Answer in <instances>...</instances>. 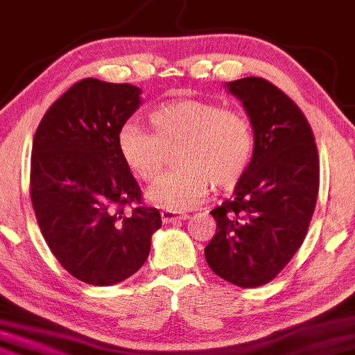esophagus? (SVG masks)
<instances>
[{"label": "esophagus", "instance_id": "34e87169", "mask_svg": "<svg viewBox=\"0 0 355 355\" xmlns=\"http://www.w3.org/2000/svg\"><path fill=\"white\" fill-rule=\"evenodd\" d=\"M187 218H189V214H185V212L170 211V209L162 211V221L165 223V225H170V223H177V221H184V219H187Z\"/></svg>", "mask_w": 355, "mask_h": 355}]
</instances>
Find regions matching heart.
<instances>
[{"label":"heart","instance_id":"b5f03b06","mask_svg":"<svg viewBox=\"0 0 355 355\" xmlns=\"http://www.w3.org/2000/svg\"><path fill=\"white\" fill-rule=\"evenodd\" d=\"M151 130L125 122L117 134L122 162L143 182H153L178 149L177 170L148 190V200L170 211L193 207L216 189L233 187L253 155V129L243 114L204 100H175L149 114Z\"/></svg>","mask_w":355,"mask_h":355}]
</instances>
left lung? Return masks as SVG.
<instances>
[{
    "mask_svg": "<svg viewBox=\"0 0 355 355\" xmlns=\"http://www.w3.org/2000/svg\"><path fill=\"white\" fill-rule=\"evenodd\" d=\"M226 88L243 103L255 144L233 199L211 211L216 234L204 255L225 281L259 287L303 245L320 187L318 149L304 114L275 85L248 76Z\"/></svg>",
    "mask_w": 355,
    "mask_h": 355,
    "instance_id": "left-lung-1",
    "label": "left lung"
}]
</instances>
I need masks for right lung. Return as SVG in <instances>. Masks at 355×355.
<instances>
[{"label": "right lung", "instance_id": "obj_1", "mask_svg": "<svg viewBox=\"0 0 355 355\" xmlns=\"http://www.w3.org/2000/svg\"><path fill=\"white\" fill-rule=\"evenodd\" d=\"M139 105L134 85L85 78L52 103L33 136L37 223L58 262L92 286L117 284L139 270L162 227L117 149L119 129Z\"/></svg>", "mask_w": 355, "mask_h": 355}]
</instances>
